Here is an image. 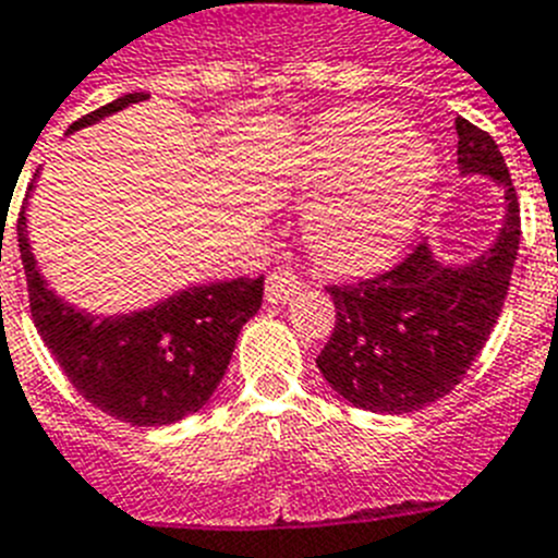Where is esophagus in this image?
I'll use <instances>...</instances> for the list:
<instances>
[{
  "mask_svg": "<svg viewBox=\"0 0 558 558\" xmlns=\"http://www.w3.org/2000/svg\"><path fill=\"white\" fill-rule=\"evenodd\" d=\"M298 292H300V280L294 278L292 272L278 269V272L266 275V300H269L272 306H280V303H286V300H292Z\"/></svg>",
  "mask_w": 558,
  "mask_h": 558,
  "instance_id": "34e87169",
  "label": "esophagus"
}]
</instances>
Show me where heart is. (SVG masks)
<instances>
[{"label":"heart","mask_w":558,"mask_h":558,"mask_svg":"<svg viewBox=\"0 0 558 558\" xmlns=\"http://www.w3.org/2000/svg\"><path fill=\"white\" fill-rule=\"evenodd\" d=\"M298 179L308 193L337 191L308 210L306 239L323 264L351 272L387 258L418 219L435 154L393 111L345 106L312 129Z\"/></svg>","instance_id":"obj_1"}]
</instances>
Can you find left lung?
Here are the masks:
<instances>
[{"label": "left lung", "instance_id": "8db88e82", "mask_svg": "<svg viewBox=\"0 0 558 558\" xmlns=\"http://www.w3.org/2000/svg\"><path fill=\"white\" fill-rule=\"evenodd\" d=\"M460 173L494 179L506 196L497 241L472 264L449 266L418 244L393 269L328 286L337 308L317 367L353 407L404 415L424 410L463 379L506 303L520 250V202L492 134L454 120Z\"/></svg>", "mask_w": 558, "mask_h": 558}]
</instances>
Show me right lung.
Wrapping results in <instances>:
<instances>
[{"label": "right lung", "instance_id": "right-lung-1", "mask_svg": "<svg viewBox=\"0 0 558 558\" xmlns=\"http://www.w3.org/2000/svg\"><path fill=\"white\" fill-rule=\"evenodd\" d=\"M145 98V92L123 95L75 120L70 132ZM31 191L33 185L27 196ZM16 230L33 323L77 393L134 426L177 424L207 404L225 379L241 328L258 314L264 278L191 286L143 312L92 317L47 289L27 241L24 207Z\"/></svg>", "mask_w": 558, "mask_h": 558}]
</instances>
